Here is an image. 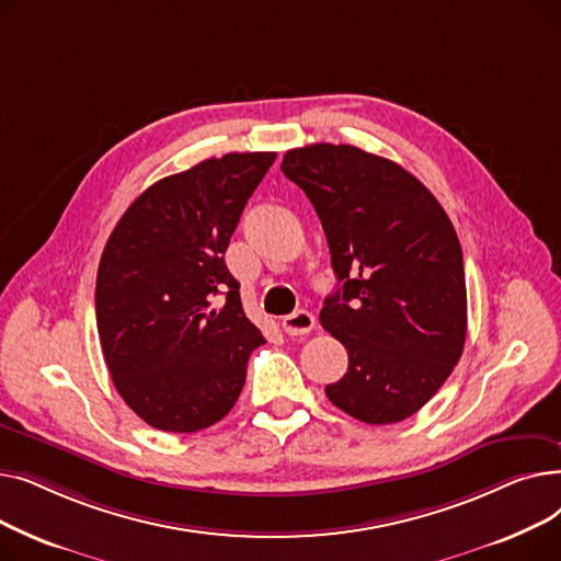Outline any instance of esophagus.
Masks as SVG:
<instances>
[{
  "label": "esophagus",
  "mask_w": 561,
  "mask_h": 561,
  "mask_svg": "<svg viewBox=\"0 0 561 561\" xmlns=\"http://www.w3.org/2000/svg\"><path fill=\"white\" fill-rule=\"evenodd\" d=\"M282 328L288 336H302L309 334L316 328V318L311 311L300 309V311H293L290 316H284L282 320Z\"/></svg>",
  "instance_id": "obj_1"
}]
</instances>
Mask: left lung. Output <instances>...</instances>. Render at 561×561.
<instances>
[{
  "instance_id": "1",
  "label": "left lung",
  "mask_w": 561,
  "mask_h": 561,
  "mask_svg": "<svg viewBox=\"0 0 561 561\" xmlns=\"http://www.w3.org/2000/svg\"><path fill=\"white\" fill-rule=\"evenodd\" d=\"M282 172L313 204L343 284L320 325L347 350L328 398L368 425L400 423L440 389L466 341L457 231L402 165L355 145L288 150Z\"/></svg>"
}]
</instances>
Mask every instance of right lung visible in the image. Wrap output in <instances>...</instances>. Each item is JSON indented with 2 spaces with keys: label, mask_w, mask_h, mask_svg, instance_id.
<instances>
[{
  "label": "right lung",
  "mask_w": 561,
  "mask_h": 561,
  "mask_svg": "<svg viewBox=\"0 0 561 561\" xmlns=\"http://www.w3.org/2000/svg\"><path fill=\"white\" fill-rule=\"evenodd\" d=\"M275 157L231 152L163 176L108 236L95 286L104 362L134 414L161 432L225 419L265 343L225 252Z\"/></svg>",
  "instance_id": "add662e5"
}]
</instances>
